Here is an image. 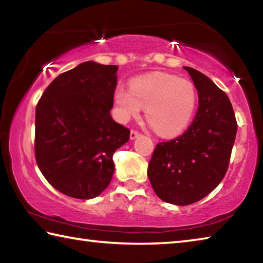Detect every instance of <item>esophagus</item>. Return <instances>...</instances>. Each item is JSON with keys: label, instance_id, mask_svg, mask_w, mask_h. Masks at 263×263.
Instances as JSON below:
<instances>
[{"label": "esophagus", "instance_id": "esophagus-1", "mask_svg": "<svg viewBox=\"0 0 263 263\" xmlns=\"http://www.w3.org/2000/svg\"><path fill=\"white\" fill-rule=\"evenodd\" d=\"M140 136V133L139 132H137V131H135V130H131V132H130V138H131V140H135L136 138H138Z\"/></svg>", "mask_w": 263, "mask_h": 263}]
</instances>
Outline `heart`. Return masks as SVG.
I'll return each mask as SVG.
<instances>
[{
  "mask_svg": "<svg viewBox=\"0 0 263 263\" xmlns=\"http://www.w3.org/2000/svg\"><path fill=\"white\" fill-rule=\"evenodd\" d=\"M115 104L119 122H128L145 108L146 118L160 136L174 137L193 119L197 92L189 80L152 74L133 80L131 89L119 86L115 91Z\"/></svg>",
  "mask_w": 263,
  "mask_h": 263,
  "instance_id": "obj_1",
  "label": "heart"
}]
</instances>
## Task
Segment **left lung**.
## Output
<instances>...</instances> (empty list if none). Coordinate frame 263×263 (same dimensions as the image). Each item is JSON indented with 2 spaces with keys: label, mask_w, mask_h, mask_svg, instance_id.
<instances>
[{
  "label": "left lung",
  "mask_w": 263,
  "mask_h": 263,
  "mask_svg": "<svg viewBox=\"0 0 263 263\" xmlns=\"http://www.w3.org/2000/svg\"><path fill=\"white\" fill-rule=\"evenodd\" d=\"M183 68L197 89V114L183 135L157 145L147 169L158 197L175 205L201 201L220 183L238 130L228 95L197 69Z\"/></svg>",
  "instance_id": "8db88e82"
}]
</instances>
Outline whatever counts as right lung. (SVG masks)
Instances as JSON below:
<instances>
[{
    "instance_id": "add662e5",
    "label": "right lung",
    "mask_w": 263,
    "mask_h": 263,
    "mask_svg": "<svg viewBox=\"0 0 263 263\" xmlns=\"http://www.w3.org/2000/svg\"><path fill=\"white\" fill-rule=\"evenodd\" d=\"M116 65L86 61L57 77L35 106V160L53 188L90 199L112 179L114 153L130 131L110 115Z\"/></svg>"
}]
</instances>
